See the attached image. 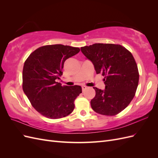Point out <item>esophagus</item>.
<instances>
[{
	"mask_svg": "<svg viewBox=\"0 0 158 158\" xmlns=\"http://www.w3.org/2000/svg\"><path fill=\"white\" fill-rule=\"evenodd\" d=\"M87 88V87L85 86V85H82V91H84L85 89H86Z\"/></svg>",
	"mask_w": 158,
	"mask_h": 158,
	"instance_id": "34e87169",
	"label": "esophagus"
}]
</instances>
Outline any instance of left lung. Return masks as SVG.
<instances>
[{
    "label": "left lung",
    "mask_w": 158,
    "mask_h": 158,
    "mask_svg": "<svg viewBox=\"0 0 158 158\" xmlns=\"http://www.w3.org/2000/svg\"><path fill=\"white\" fill-rule=\"evenodd\" d=\"M81 51L105 78V89L94 87L91 107L103 115L113 116L125 109L135 97L139 80L138 66L132 55L120 45L95 44L81 47Z\"/></svg>",
    "instance_id": "1"
}]
</instances>
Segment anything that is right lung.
<instances>
[{
	"label": "right lung",
	"instance_id": "add662e5",
	"mask_svg": "<svg viewBox=\"0 0 158 158\" xmlns=\"http://www.w3.org/2000/svg\"><path fill=\"white\" fill-rule=\"evenodd\" d=\"M79 51L78 47L69 45H45L33 51L25 61L23 92L36 111L47 118H63L73 111L74 100L82 93V88L62 86L56 80L63 74L64 61Z\"/></svg>",
	"mask_w": 158,
	"mask_h": 158
}]
</instances>
